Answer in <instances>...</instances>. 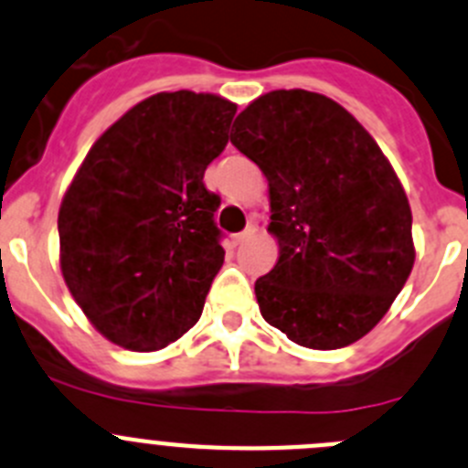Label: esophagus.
<instances>
[{"mask_svg":"<svg viewBox=\"0 0 468 468\" xmlns=\"http://www.w3.org/2000/svg\"><path fill=\"white\" fill-rule=\"evenodd\" d=\"M256 238V226H247V229L242 230V233H238L233 238V242L235 244H244V242H249V239H254Z\"/></svg>","mask_w":468,"mask_h":468,"instance_id":"obj_1","label":"esophagus"}]
</instances>
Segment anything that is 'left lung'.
<instances>
[{
    "mask_svg": "<svg viewBox=\"0 0 468 468\" xmlns=\"http://www.w3.org/2000/svg\"><path fill=\"white\" fill-rule=\"evenodd\" d=\"M230 143L270 186L279 261L256 279L270 325L333 351L365 337L411 274V207L390 161L337 101L307 90L259 96Z\"/></svg>",
    "mask_w": 468,
    "mask_h": 468,
    "instance_id": "left-lung-1",
    "label": "left lung"
}]
</instances>
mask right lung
I'll return each instance as SVG.
<instances>
[{
    "instance_id": "1",
    "label": "right lung",
    "mask_w": 468,
    "mask_h": 468,
    "mask_svg": "<svg viewBox=\"0 0 468 468\" xmlns=\"http://www.w3.org/2000/svg\"><path fill=\"white\" fill-rule=\"evenodd\" d=\"M238 106L161 91L135 103L87 152L57 217L59 265L91 325L129 351H159L196 325L224 265L219 196L205 168Z\"/></svg>"
}]
</instances>
